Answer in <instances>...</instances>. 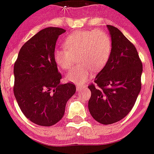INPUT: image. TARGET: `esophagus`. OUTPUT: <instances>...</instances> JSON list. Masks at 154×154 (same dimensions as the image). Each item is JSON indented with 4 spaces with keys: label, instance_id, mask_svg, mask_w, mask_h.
Masks as SVG:
<instances>
[{
    "label": "esophagus",
    "instance_id": "obj_1",
    "mask_svg": "<svg viewBox=\"0 0 154 154\" xmlns=\"http://www.w3.org/2000/svg\"><path fill=\"white\" fill-rule=\"evenodd\" d=\"M85 88L84 87H80V86H77V91H80L82 89Z\"/></svg>",
    "mask_w": 154,
    "mask_h": 154
}]
</instances>
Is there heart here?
Listing matches in <instances>:
<instances>
[{
    "instance_id": "1",
    "label": "heart",
    "mask_w": 154,
    "mask_h": 154,
    "mask_svg": "<svg viewBox=\"0 0 154 154\" xmlns=\"http://www.w3.org/2000/svg\"><path fill=\"white\" fill-rule=\"evenodd\" d=\"M64 47L54 51V59L60 69L67 70L74 65L76 57L80 64L67 73L66 80L83 84L92 77L93 70L99 71L106 66L111 56V37L103 29L80 30L64 39Z\"/></svg>"
}]
</instances>
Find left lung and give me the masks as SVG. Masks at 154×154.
Masks as SVG:
<instances>
[{"label":"left lung","instance_id":"1","mask_svg":"<svg viewBox=\"0 0 154 154\" xmlns=\"http://www.w3.org/2000/svg\"><path fill=\"white\" fill-rule=\"evenodd\" d=\"M112 43L111 56L88 86L89 111L95 120L111 125L132 109L141 89V60L133 43L113 26L108 25Z\"/></svg>","mask_w":154,"mask_h":154}]
</instances>
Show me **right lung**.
Instances as JSON below:
<instances>
[{
	"mask_svg": "<svg viewBox=\"0 0 154 154\" xmlns=\"http://www.w3.org/2000/svg\"><path fill=\"white\" fill-rule=\"evenodd\" d=\"M65 29L48 27L21 47L14 63V93L24 116L40 126H51L64 116L66 103L76 92L73 83L60 84L54 59L58 35Z\"/></svg>",
	"mask_w": 154,
	"mask_h": 154,
	"instance_id": "1",
	"label": "right lung"
}]
</instances>
